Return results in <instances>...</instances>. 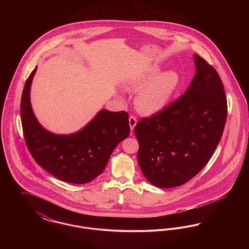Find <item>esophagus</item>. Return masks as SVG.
<instances>
[{"mask_svg":"<svg viewBox=\"0 0 249 249\" xmlns=\"http://www.w3.org/2000/svg\"><path fill=\"white\" fill-rule=\"evenodd\" d=\"M136 123H137V119L134 117V116H130L129 118V124H130V130H134V127L136 126Z\"/></svg>","mask_w":249,"mask_h":249,"instance_id":"1","label":"esophagus"}]
</instances>
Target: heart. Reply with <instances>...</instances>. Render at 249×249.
<instances>
[{"mask_svg": "<svg viewBox=\"0 0 249 249\" xmlns=\"http://www.w3.org/2000/svg\"><path fill=\"white\" fill-rule=\"evenodd\" d=\"M160 72L158 66H152L147 71L131 77L126 83L129 90L138 91L145 88L135 99L137 110L143 115H152L160 111L180 84V75L177 71H167L159 77Z\"/></svg>", "mask_w": 249, "mask_h": 249, "instance_id": "obj_1", "label": "heart"}]
</instances>
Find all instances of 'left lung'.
<instances>
[{"label":"left lung","mask_w":249,"mask_h":249,"mask_svg":"<svg viewBox=\"0 0 249 249\" xmlns=\"http://www.w3.org/2000/svg\"><path fill=\"white\" fill-rule=\"evenodd\" d=\"M196 73L185 93L137 122V160L158 188L178 187L209 161L221 139L228 107L222 81L206 60L194 55Z\"/></svg>","instance_id":"8db88e82"}]
</instances>
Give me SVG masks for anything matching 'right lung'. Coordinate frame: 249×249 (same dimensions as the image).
Segmentation results:
<instances>
[{"instance_id": "1", "label": "right lung", "mask_w": 249, "mask_h": 249, "mask_svg": "<svg viewBox=\"0 0 249 249\" xmlns=\"http://www.w3.org/2000/svg\"><path fill=\"white\" fill-rule=\"evenodd\" d=\"M36 69L28 77L20 104L24 138L36 162L62 181L85 184L103 173L116 146L130 134L125 111L101 110L82 130L68 135L54 134L37 121L30 101Z\"/></svg>"}]
</instances>
